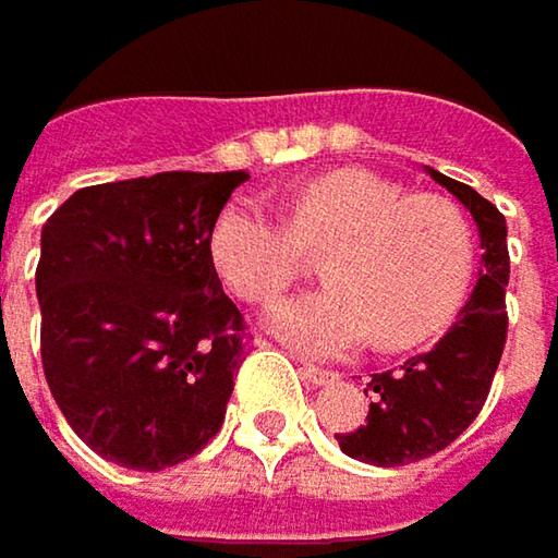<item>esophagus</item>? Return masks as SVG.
I'll return each mask as SVG.
<instances>
[{
  "mask_svg": "<svg viewBox=\"0 0 558 558\" xmlns=\"http://www.w3.org/2000/svg\"><path fill=\"white\" fill-rule=\"evenodd\" d=\"M301 378L314 387H324V384H333L339 380L337 372H327V368H317V365H301Z\"/></svg>",
  "mask_w": 558,
  "mask_h": 558,
  "instance_id": "34e87169",
  "label": "esophagus"
}]
</instances>
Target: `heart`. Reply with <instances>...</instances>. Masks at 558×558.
I'll return each instance as SVG.
<instances>
[{"instance_id": "obj_1", "label": "heart", "mask_w": 558, "mask_h": 558, "mask_svg": "<svg viewBox=\"0 0 558 558\" xmlns=\"http://www.w3.org/2000/svg\"><path fill=\"white\" fill-rule=\"evenodd\" d=\"M304 247L330 251V286L266 311V327L304 355H342L368 337L384 349L435 339L454 320L476 263L473 228L454 203L413 196L362 168L304 180L289 196V221L241 193L209 231L213 266L244 301L279 295Z\"/></svg>"}]
</instances>
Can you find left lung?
Masks as SVG:
<instances>
[{"label": "left lung", "instance_id": "left-lung-1", "mask_svg": "<svg viewBox=\"0 0 558 558\" xmlns=\"http://www.w3.org/2000/svg\"><path fill=\"white\" fill-rule=\"evenodd\" d=\"M425 171L458 196L463 209H470L480 231L483 266L473 295L460 307L458 324L428 352L407 359L397 372L372 375L368 390L375 393V403L368 407L365 425L337 435L342 454L375 466H403L448 448L480 416L508 333L505 216L473 186L445 178L435 168Z\"/></svg>", "mask_w": 558, "mask_h": 558}]
</instances>
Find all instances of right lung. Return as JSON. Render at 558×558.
Listing matches in <instances>:
<instances>
[{
    "instance_id": "add662e5",
    "label": "right lung",
    "mask_w": 558,
    "mask_h": 558,
    "mask_svg": "<svg viewBox=\"0 0 558 558\" xmlns=\"http://www.w3.org/2000/svg\"><path fill=\"white\" fill-rule=\"evenodd\" d=\"M247 171H165L75 190L40 231L50 393L104 460L158 473L221 428L244 362L209 231Z\"/></svg>"
}]
</instances>
